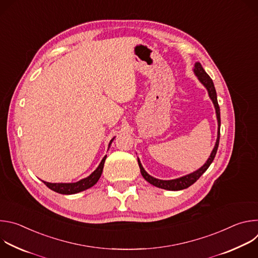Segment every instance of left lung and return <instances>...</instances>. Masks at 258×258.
Listing matches in <instances>:
<instances>
[{
  "label": "left lung",
  "mask_w": 258,
  "mask_h": 258,
  "mask_svg": "<svg viewBox=\"0 0 258 258\" xmlns=\"http://www.w3.org/2000/svg\"><path fill=\"white\" fill-rule=\"evenodd\" d=\"M195 76L197 77V79L199 80V82L205 87V89L207 90L208 92V96L209 98L211 99L213 105H214V108H215V113H216V119H217V138H216V142H215V145H214V148L213 150L211 151L210 153V156L208 157L207 161L200 167L198 168L197 170L189 173V174H186L183 176H180V177H177V178H173V179H159V178H156L152 175H150L148 172H147L140 159L138 158V163H139V166H140V170H141V173L143 175V177L150 182L151 185L157 187V188H161V189H164V190H169V191H179V190H183V189H187L189 188L190 186H192L193 183L207 170V168L209 167V165L212 163L214 157H215V154H216V151H217V148H218V144H219V135H220V111H219V106H218V103H217V96H216V91H215V88H214V85H213V82L212 80L210 79V77L207 75V73L205 72V70L203 69L202 65L199 63V62H196L195 65H194V69H193Z\"/></svg>",
  "instance_id": "8db88e82"
}]
</instances>
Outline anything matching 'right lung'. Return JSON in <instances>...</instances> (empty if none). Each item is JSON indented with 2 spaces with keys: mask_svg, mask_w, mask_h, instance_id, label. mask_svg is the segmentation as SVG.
<instances>
[{
  "mask_svg": "<svg viewBox=\"0 0 258 258\" xmlns=\"http://www.w3.org/2000/svg\"><path fill=\"white\" fill-rule=\"evenodd\" d=\"M115 138V137H114ZM114 138L110 141L109 143V147L111 145V143L113 142ZM107 155H105L103 157V159L101 160L99 166L87 177L76 181V182H48V181H44L45 185L51 189L54 192H57L59 194H63V195H71V194H77L80 192H83L91 187H93L95 183L99 180L102 171H103V167H104V163L106 160Z\"/></svg>",
  "mask_w": 258,
  "mask_h": 258,
  "instance_id": "obj_1",
  "label": "right lung"
}]
</instances>
